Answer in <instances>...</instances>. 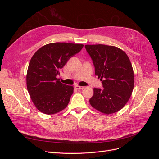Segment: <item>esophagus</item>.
Masks as SVG:
<instances>
[{"mask_svg": "<svg viewBox=\"0 0 159 159\" xmlns=\"http://www.w3.org/2000/svg\"><path fill=\"white\" fill-rule=\"evenodd\" d=\"M75 88L77 89H83L84 88V86H80L78 85H75Z\"/></svg>", "mask_w": 159, "mask_h": 159, "instance_id": "1", "label": "esophagus"}]
</instances>
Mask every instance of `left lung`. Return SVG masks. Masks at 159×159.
Returning a JSON list of instances; mask_svg holds the SVG:
<instances>
[{"label": "left lung", "instance_id": "1", "mask_svg": "<svg viewBox=\"0 0 159 159\" xmlns=\"http://www.w3.org/2000/svg\"><path fill=\"white\" fill-rule=\"evenodd\" d=\"M85 48L104 88L93 89L91 105L107 115L119 111L129 101L134 88V73L129 57L113 46L85 45Z\"/></svg>", "mask_w": 159, "mask_h": 159}]
</instances>
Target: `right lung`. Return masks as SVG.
I'll use <instances>...</instances> for the list:
<instances>
[{"label":"right lung","mask_w":159,"mask_h":159,"mask_svg":"<svg viewBox=\"0 0 159 159\" xmlns=\"http://www.w3.org/2000/svg\"><path fill=\"white\" fill-rule=\"evenodd\" d=\"M83 47L81 44L51 43L33 55L28 65L26 85L32 102L40 111L52 115L67 107L74 87L61 83L57 76L70 57Z\"/></svg>","instance_id":"obj_1"}]
</instances>
